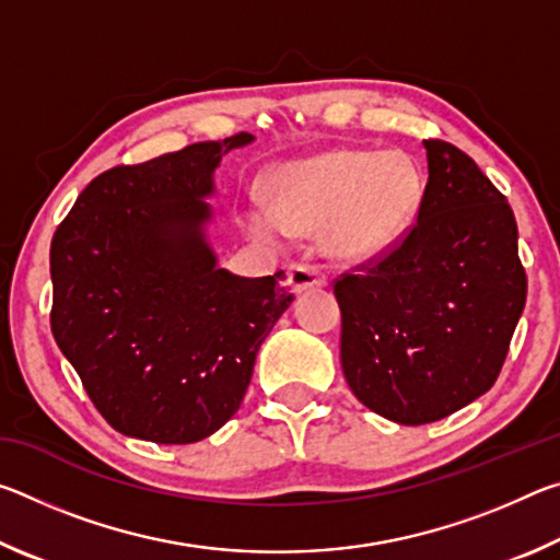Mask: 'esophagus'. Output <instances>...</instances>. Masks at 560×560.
<instances>
[{
  "mask_svg": "<svg viewBox=\"0 0 560 560\" xmlns=\"http://www.w3.org/2000/svg\"><path fill=\"white\" fill-rule=\"evenodd\" d=\"M289 283L293 293H303V291L326 287V273H320V269L311 267V264H293L289 269Z\"/></svg>",
  "mask_w": 560,
  "mask_h": 560,
  "instance_id": "1",
  "label": "esophagus"
}]
</instances>
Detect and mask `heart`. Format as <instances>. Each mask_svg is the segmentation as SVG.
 Listing matches in <instances>:
<instances>
[{"label":"heart","instance_id":"b5f03b06","mask_svg":"<svg viewBox=\"0 0 560 560\" xmlns=\"http://www.w3.org/2000/svg\"><path fill=\"white\" fill-rule=\"evenodd\" d=\"M269 210H252L254 234L320 232L330 257L360 261L390 249L417 220L424 179L400 150L338 148L273 167L267 177Z\"/></svg>","mask_w":560,"mask_h":560}]
</instances>
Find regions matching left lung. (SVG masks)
Wrapping results in <instances>:
<instances>
[{
  "instance_id": "obj_1",
  "label": "left lung",
  "mask_w": 560,
  "mask_h": 560,
  "mask_svg": "<svg viewBox=\"0 0 560 560\" xmlns=\"http://www.w3.org/2000/svg\"><path fill=\"white\" fill-rule=\"evenodd\" d=\"M417 222L377 259L340 273V365L368 410L428 424L497 383L526 303L506 197L444 140H422Z\"/></svg>"
}]
</instances>
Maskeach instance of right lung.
I'll list each match as a JSON object with an SVG mask.
<instances>
[{"instance_id": "add662e5", "label": "right lung", "mask_w": 560, "mask_h": 560, "mask_svg": "<svg viewBox=\"0 0 560 560\" xmlns=\"http://www.w3.org/2000/svg\"><path fill=\"white\" fill-rule=\"evenodd\" d=\"M252 132L91 179L51 240V334L113 430L158 444L210 438L240 410L289 308L287 273L217 267L205 197Z\"/></svg>"}]
</instances>
